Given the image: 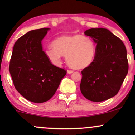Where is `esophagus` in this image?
Returning a JSON list of instances; mask_svg holds the SVG:
<instances>
[{"mask_svg": "<svg viewBox=\"0 0 135 135\" xmlns=\"http://www.w3.org/2000/svg\"><path fill=\"white\" fill-rule=\"evenodd\" d=\"M73 72H74V71L72 70H67V73H68V74H72Z\"/></svg>", "mask_w": 135, "mask_h": 135, "instance_id": "obj_1", "label": "esophagus"}]
</instances>
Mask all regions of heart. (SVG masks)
Returning a JSON list of instances; mask_svg holds the SVG:
<instances>
[{
    "label": "heart",
    "mask_w": 135,
    "mask_h": 135,
    "mask_svg": "<svg viewBox=\"0 0 135 135\" xmlns=\"http://www.w3.org/2000/svg\"><path fill=\"white\" fill-rule=\"evenodd\" d=\"M52 49L46 51V56L55 65H60L61 56H66L68 65L74 69L90 66L97 55V46L90 37L80 34L63 35L51 43Z\"/></svg>",
    "instance_id": "1"
}]
</instances>
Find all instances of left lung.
I'll list each match as a JSON object with an SVG mask.
<instances>
[{"mask_svg":"<svg viewBox=\"0 0 135 135\" xmlns=\"http://www.w3.org/2000/svg\"><path fill=\"white\" fill-rule=\"evenodd\" d=\"M84 34L93 39L97 51L92 64L81 72L80 91L90 101H105L118 93L128 74L126 47L106 28H91Z\"/></svg>","mask_w":135,"mask_h":135,"instance_id":"1","label":"left lung"}]
</instances>
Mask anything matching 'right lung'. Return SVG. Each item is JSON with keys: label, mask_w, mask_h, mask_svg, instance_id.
Here are the masks:
<instances>
[{"label": "right lung", "mask_w": 135, "mask_h": 135, "mask_svg": "<svg viewBox=\"0 0 135 135\" xmlns=\"http://www.w3.org/2000/svg\"><path fill=\"white\" fill-rule=\"evenodd\" d=\"M49 30H33L18 38L9 63L16 89L33 103L50 100L66 74L65 69L53 65L42 50L41 41Z\"/></svg>", "instance_id": "add662e5"}]
</instances>
